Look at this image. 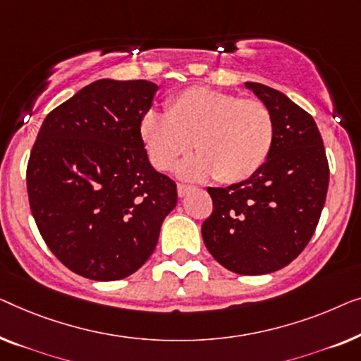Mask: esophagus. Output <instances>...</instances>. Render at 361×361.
Instances as JSON below:
<instances>
[{
  "instance_id": "esophagus-1",
  "label": "esophagus",
  "mask_w": 361,
  "mask_h": 361,
  "mask_svg": "<svg viewBox=\"0 0 361 361\" xmlns=\"http://www.w3.org/2000/svg\"><path fill=\"white\" fill-rule=\"evenodd\" d=\"M176 190H178V196L183 197V196H186L190 191L195 190V186L185 185V183H178V186H176Z\"/></svg>"
}]
</instances>
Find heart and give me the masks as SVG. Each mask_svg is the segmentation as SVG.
I'll return each mask as SVG.
<instances>
[{"label": "heart", "mask_w": 361, "mask_h": 361, "mask_svg": "<svg viewBox=\"0 0 361 361\" xmlns=\"http://www.w3.org/2000/svg\"><path fill=\"white\" fill-rule=\"evenodd\" d=\"M140 137L155 169L170 170L195 145L197 155L180 166L183 176L238 183L267 161L275 124L262 101L195 86L173 96L165 114L147 111Z\"/></svg>", "instance_id": "b5f03b06"}]
</instances>
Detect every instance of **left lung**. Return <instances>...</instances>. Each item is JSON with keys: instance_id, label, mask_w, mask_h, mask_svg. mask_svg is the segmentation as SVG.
<instances>
[{"instance_id": "8db88e82", "label": "left lung", "mask_w": 361, "mask_h": 361, "mask_svg": "<svg viewBox=\"0 0 361 361\" xmlns=\"http://www.w3.org/2000/svg\"><path fill=\"white\" fill-rule=\"evenodd\" d=\"M270 109V155L248 180L207 188L214 211L202 222L204 245L238 275H267L286 267L316 231L329 186L326 149L312 116L281 91L247 81Z\"/></svg>"}]
</instances>
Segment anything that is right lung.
<instances>
[{
    "label": "right lung",
    "instance_id": "right-lung-1",
    "mask_svg": "<svg viewBox=\"0 0 361 361\" xmlns=\"http://www.w3.org/2000/svg\"><path fill=\"white\" fill-rule=\"evenodd\" d=\"M159 86L98 80L44 119L27 164L39 232L68 270L114 281L154 253L176 185L150 165L140 119Z\"/></svg>",
    "mask_w": 361,
    "mask_h": 361
}]
</instances>
